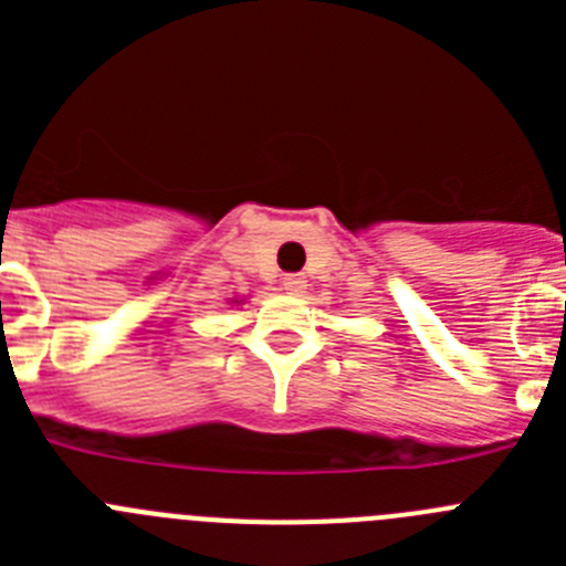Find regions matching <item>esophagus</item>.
<instances>
[{"label": "esophagus", "mask_w": 566, "mask_h": 566, "mask_svg": "<svg viewBox=\"0 0 566 566\" xmlns=\"http://www.w3.org/2000/svg\"><path fill=\"white\" fill-rule=\"evenodd\" d=\"M303 286H306V280L300 277V274H286V277H283L286 294H303Z\"/></svg>", "instance_id": "34e87169"}]
</instances>
